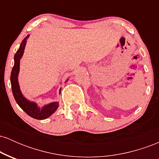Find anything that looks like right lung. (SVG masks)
<instances>
[{"label":"right lung","mask_w":159,"mask_h":159,"mask_svg":"<svg viewBox=\"0 0 159 159\" xmlns=\"http://www.w3.org/2000/svg\"><path fill=\"white\" fill-rule=\"evenodd\" d=\"M29 36L30 35H27L22 40L19 50L16 52V54H15V56H14V66L12 67L10 76L12 91L16 102L27 114H28L29 116L34 118V119L45 120L52 116L55 112L57 107H59V102H52L43 105L42 107H39L37 103H36L35 102L30 101L24 96L21 89H20L19 79H18L20 70V60L21 59L24 54L25 46H26L27 39ZM67 81H68V79L66 81V82ZM61 88L60 89L59 91L60 94H61Z\"/></svg>","instance_id":"add662e5"}]
</instances>
